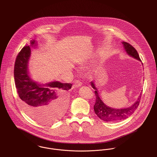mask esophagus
<instances>
[{"mask_svg":"<svg viewBox=\"0 0 157 157\" xmlns=\"http://www.w3.org/2000/svg\"><path fill=\"white\" fill-rule=\"evenodd\" d=\"M82 83L81 82H80L79 80H76V81L74 82V86L75 87H78L82 86Z\"/></svg>","mask_w":157,"mask_h":157,"instance_id":"esophagus-1","label":"esophagus"}]
</instances>
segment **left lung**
Wrapping results in <instances>:
<instances>
[{"mask_svg": "<svg viewBox=\"0 0 157 157\" xmlns=\"http://www.w3.org/2000/svg\"><path fill=\"white\" fill-rule=\"evenodd\" d=\"M122 44L127 53L129 56L141 61L137 50L134 47H132L130 44L127 42H122ZM91 86L95 90V95L96 97V101L94 106L95 113L98 116V117H100L101 120L104 121L114 122L127 119L135 112L140 104L142 96L141 94L137 101L130 107L122 109H115L110 108L104 104L102 100H101L98 94V90L93 82H91Z\"/></svg>", "mask_w": 157, "mask_h": 157, "instance_id": "left-lung-1", "label": "left lung"}]
</instances>
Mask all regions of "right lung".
Listing matches in <instances>:
<instances>
[{
	"label": "right lung",
	"instance_id": "obj_1",
	"mask_svg": "<svg viewBox=\"0 0 157 157\" xmlns=\"http://www.w3.org/2000/svg\"><path fill=\"white\" fill-rule=\"evenodd\" d=\"M31 41V44H35ZM30 56L29 45L25 46L15 62L14 82L22 107L33 120L48 124L58 120L66 106L67 91L71 83L54 82L41 85L33 82L28 75V63Z\"/></svg>",
	"mask_w": 157,
	"mask_h": 157
}]
</instances>
